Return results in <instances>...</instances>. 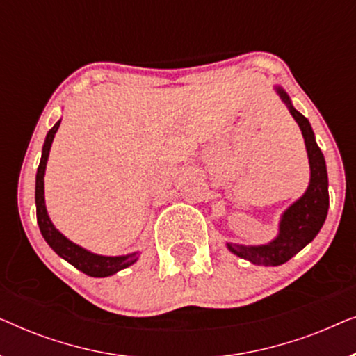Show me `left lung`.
<instances>
[{
  "mask_svg": "<svg viewBox=\"0 0 356 356\" xmlns=\"http://www.w3.org/2000/svg\"><path fill=\"white\" fill-rule=\"evenodd\" d=\"M277 94L289 106L291 116L298 123L301 134L305 138V145L308 150L311 179L306 193L298 201L284 212L279 225V236L274 241L262 246H243L227 243L228 250L233 254L240 256L257 266H280L291 259L296 252L311 243L323 228L329 209V181L327 170H325V160L321 152L319 145L316 144L313 128H311L308 118H305L298 110L293 108L290 97L285 94L282 87H275Z\"/></svg>",
  "mask_w": 356,
  "mask_h": 356,
  "instance_id": "8db88e82",
  "label": "left lung"
}]
</instances>
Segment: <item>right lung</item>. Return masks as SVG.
<instances>
[{
	"label": "right lung",
	"instance_id": "add662e5",
	"mask_svg": "<svg viewBox=\"0 0 356 356\" xmlns=\"http://www.w3.org/2000/svg\"><path fill=\"white\" fill-rule=\"evenodd\" d=\"M61 120L53 126V128L48 131L45 144H43L42 149V159L40 165H38L37 170V178H35V206H37V222L38 227H40L42 236L45 238V241L50 245L53 251L56 252L58 256L63 257V259L70 262L79 269L84 274L90 277H108L113 275L121 269H126L131 264H134L138 261L139 252H131V254L126 256H100L94 254V252L84 250L76 243L67 240L65 235H61L60 232L56 230L55 225H53L50 217L47 213L45 207V196H43V177H45V168H47V160L48 154H50V147L53 143V138H55L58 128H60Z\"/></svg>",
	"mask_w": 356,
	"mask_h": 356
}]
</instances>
